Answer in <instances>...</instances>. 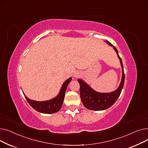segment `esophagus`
I'll return each instance as SVG.
<instances>
[{"label": "esophagus", "mask_w": 148, "mask_h": 148, "mask_svg": "<svg viewBox=\"0 0 148 148\" xmlns=\"http://www.w3.org/2000/svg\"><path fill=\"white\" fill-rule=\"evenodd\" d=\"M80 76V73L79 71H76L74 74V77H75V78H78V77H79Z\"/></svg>", "instance_id": "esophagus-1"}]
</instances>
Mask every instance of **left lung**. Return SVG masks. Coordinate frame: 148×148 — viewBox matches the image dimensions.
Listing matches in <instances>:
<instances>
[{
	"label": "left lung",
	"mask_w": 148,
	"mask_h": 148,
	"mask_svg": "<svg viewBox=\"0 0 148 148\" xmlns=\"http://www.w3.org/2000/svg\"><path fill=\"white\" fill-rule=\"evenodd\" d=\"M106 42L112 47L117 53L118 57L119 59L122 73L121 82L117 89L115 90L108 93H101L93 89L88 84L82 79H78L80 87V92L82 101L85 107L91 110H104L113 106L121 94L123 87L124 81H125V74H124L122 62L118 54V50L108 41H106Z\"/></svg>",
	"instance_id": "1"
}]
</instances>
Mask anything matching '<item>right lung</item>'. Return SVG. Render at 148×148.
I'll return each mask as SVG.
<instances>
[{"label":"right lung","instance_id":"right-lung-1","mask_svg":"<svg viewBox=\"0 0 148 148\" xmlns=\"http://www.w3.org/2000/svg\"><path fill=\"white\" fill-rule=\"evenodd\" d=\"M71 80V77L68 78L62 84L58 95L56 97L50 100L44 101H37L28 98L25 95L24 93H23V94H24L25 98L27 101L30 106L37 112L45 114H51L56 113L60 110L62 104H63L66 89Z\"/></svg>","mask_w":148,"mask_h":148}]
</instances>
